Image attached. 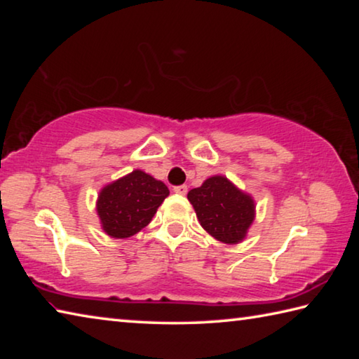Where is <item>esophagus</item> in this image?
<instances>
[{
    "mask_svg": "<svg viewBox=\"0 0 359 359\" xmlns=\"http://www.w3.org/2000/svg\"><path fill=\"white\" fill-rule=\"evenodd\" d=\"M172 190H174V193H177V194H187L188 188H187V185H177V187H174Z\"/></svg>",
    "mask_w": 359,
    "mask_h": 359,
    "instance_id": "obj_1",
    "label": "esophagus"
}]
</instances>
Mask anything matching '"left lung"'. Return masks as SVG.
<instances>
[{
    "label": "left lung",
    "mask_w": 359,
    "mask_h": 359,
    "mask_svg": "<svg viewBox=\"0 0 359 359\" xmlns=\"http://www.w3.org/2000/svg\"><path fill=\"white\" fill-rule=\"evenodd\" d=\"M201 226L224 244L245 238L255 217V204L248 194L238 190L228 179L215 175L199 188L188 191Z\"/></svg>",
    "instance_id": "left-lung-1"
}]
</instances>
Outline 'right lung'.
Returning a JSON list of instances; mask_svg holds the SVG:
<instances>
[{"label": "right lung", "instance_id": "1", "mask_svg": "<svg viewBox=\"0 0 359 359\" xmlns=\"http://www.w3.org/2000/svg\"><path fill=\"white\" fill-rule=\"evenodd\" d=\"M168 194L163 182L136 169L100 193L98 215L102 229L115 239L130 238L147 226Z\"/></svg>", "mask_w": 359, "mask_h": 359}]
</instances>
